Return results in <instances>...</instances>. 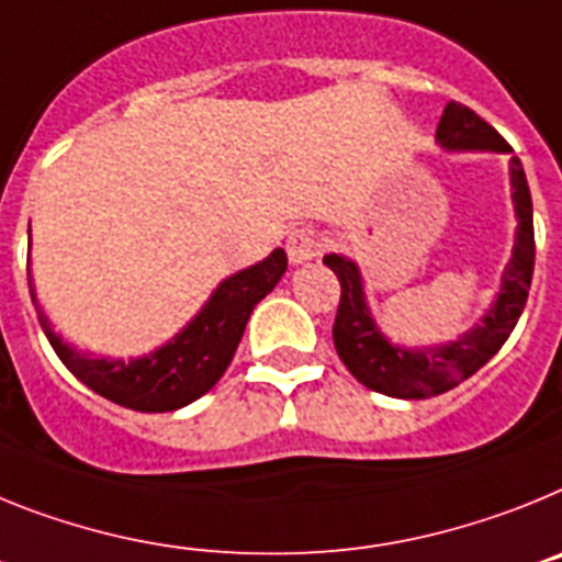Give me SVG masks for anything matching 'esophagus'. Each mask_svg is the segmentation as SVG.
<instances>
[{"instance_id":"1","label":"esophagus","mask_w":562,"mask_h":562,"mask_svg":"<svg viewBox=\"0 0 562 562\" xmlns=\"http://www.w3.org/2000/svg\"><path fill=\"white\" fill-rule=\"evenodd\" d=\"M319 234H316L314 228H296V232L288 234L285 251L291 266H305V262L316 260V257H319Z\"/></svg>"}]
</instances>
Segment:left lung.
<instances>
[{
    "label": "left lung",
    "instance_id": "1",
    "mask_svg": "<svg viewBox=\"0 0 562 562\" xmlns=\"http://www.w3.org/2000/svg\"><path fill=\"white\" fill-rule=\"evenodd\" d=\"M436 140L447 153H504L509 155L512 203H515V246L501 277V291L495 294L481 322L467 334L447 345H422L404 348L384 336L375 316L370 314L364 296L362 271L345 254H328L325 266L339 277L341 300L334 322V345L345 368L364 387L393 398H429L447 393L475 370L484 368L501 350L517 319L524 314L529 296L531 271H535V223H531V194L520 158L512 155V146L497 135L495 126L486 124L470 106H443L438 121Z\"/></svg>",
    "mask_w": 562,
    "mask_h": 562
}]
</instances>
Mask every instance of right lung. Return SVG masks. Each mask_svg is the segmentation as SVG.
Here are the masks:
<instances>
[{"mask_svg": "<svg viewBox=\"0 0 562 562\" xmlns=\"http://www.w3.org/2000/svg\"><path fill=\"white\" fill-rule=\"evenodd\" d=\"M285 268V251L274 248L266 260L226 277L214 288L198 316H192V322H187L172 339L164 341L153 353L135 356V359H101V356L81 353L67 345L50 328L45 311L38 308L31 271H27V282H31V296L42 330L78 382L121 407L140 409V413H169V409L187 407L221 382V375L232 364L234 350L240 345L254 305L274 291Z\"/></svg>", "mask_w": 562, "mask_h": 562, "instance_id": "add662e5", "label": "right lung"}]
</instances>
